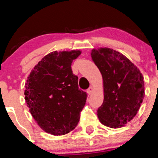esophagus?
Wrapping results in <instances>:
<instances>
[{
  "mask_svg": "<svg viewBox=\"0 0 158 158\" xmlns=\"http://www.w3.org/2000/svg\"><path fill=\"white\" fill-rule=\"evenodd\" d=\"M93 90H94V89H93L92 86H91V87H89V89H87V91H86V92H87V93L89 94H91L93 92Z\"/></svg>",
  "mask_w": 158,
  "mask_h": 158,
  "instance_id": "1",
  "label": "esophagus"
}]
</instances>
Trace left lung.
I'll return each instance as SVG.
<instances>
[{
	"label": "left lung",
	"instance_id": "1",
	"mask_svg": "<svg viewBox=\"0 0 158 158\" xmlns=\"http://www.w3.org/2000/svg\"><path fill=\"white\" fill-rule=\"evenodd\" d=\"M92 60L102 75L104 101L98 117L110 128L125 126L139 111L145 96L142 74L123 54L107 48L93 49Z\"/></svg>",
	"mask_w": 158,
	"mask_h": 158
}]
</instances>
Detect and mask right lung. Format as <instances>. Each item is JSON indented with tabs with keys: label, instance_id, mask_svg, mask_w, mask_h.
<instances>
[{
	"label": "right lung",
	"instance_id": "obj_1",
	"mask_svg": "<svg viewBox=\"0 0 158 158\" xmlns=\"http://www.w3.org/2000/svg\"><path fill=\"white\" fill-rule=\"evenodd\" d=\"M80 51H54L31 70L25 85V100L33 118L54 135L68 133L77 126L87 94L79 89L71 65Z\"/></svg>",
	"mask_w": 158,
	"mask_h": 158
}]
</instances>
